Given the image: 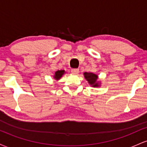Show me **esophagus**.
<instances>
[{"label":"esophagus","mask_w":147,"mask_h":147,"mask_svg":"<svg viewBox=\"0 0 147 147\" xmlns=\"http://www.w3.org/2000/svg\"><path fill=\"white\" fill-rule=\"evenodd\" d=\"M71 72H72V73L75 74V75H77V74L79 73V69H77V68H73V69H72Z\"/></svg>","instance_id":"1"}]
</instances>
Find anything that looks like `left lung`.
I'll return each instance as SVG.
<instances>
[{
	"label": "left lung",
	"instance_id": "8db88e82",
	"mask_svg": "<svg viewBox=\"0 0 147 147\" xmlns=\"http://www.w3.org/2000/svg\"><path fill=\"white\" fill-rule=\"evenodd\" d=\"M84 77L86 80L88 82V83L92 85L93 87L99 86L98 82H97V75L95 74L91 73V72H85L84 74Z\"/></svg>",
	"mask_w": 147,
	"mask_h": 147
}]
</instances>
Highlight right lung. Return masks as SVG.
<instances>
[{"instance_id":"1","label":"right lung","mask_w":147,"mask_h":147,"mask_svg":"<svg viewBox=\"0 0 147 147\" xmlns=\"http://www.w3.org/2000/svg\"><path fill=\"white\" fill-rule=\"evenodd\" d=\"M64 74V70H58V71H57L55 72V79H59L61 77H62V75H63Z\"/></svg>"}]
</instances>
